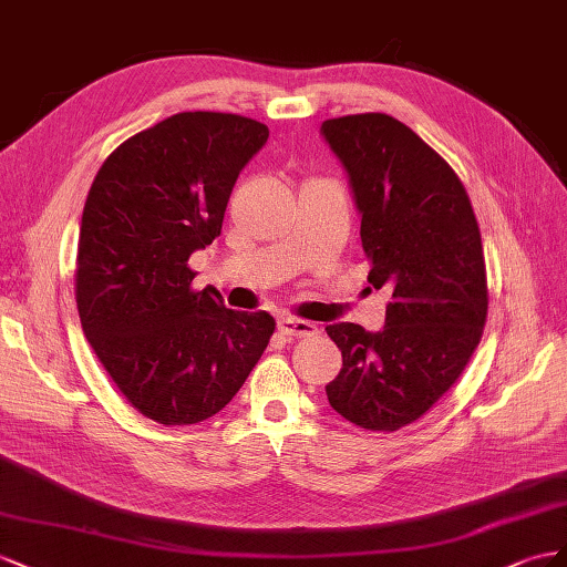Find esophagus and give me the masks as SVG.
Returning <instances> with one entry per match:
<instances>
[{
	"instance_id": "esophagus-1",
	"label": "esophagus",
	"mask_w": 567,
	"mask_h": 567,
	"mask_svg": "<svg viewBox=\"0 0 567 567\" xmlns=\"http://www.w3.org/2000/svg\"><path fill=\"white\" fill-rule=\"evenodd\" d=\"M278 330H280V334H287V337H313V334H318V328L313 326V322L301 320V318H289V316L278 320Z\"/></svg>"
}]
</instances>
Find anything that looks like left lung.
Listing matches in <instances>:
<instances>
[{
	"mask_svg": "<svg viewBox=\"0 0 567 567\" xmlns=\"http://www.w3.org/2000/svg\"><path fill=\"white\" fill-rule=\"evenodd\" d=\"M320 133L349 175L368 282L392 292L380 332L326 328L342 351L326 392L349 423L394 432L451 390L482 339L489 297L477 218L454 168L401 121L355 113Z\"/></svg>",
	"mask_w": 567,
	"mask_h": 567,
	"instance_id": "1",
	"label": "left lung"
}]
</instances>
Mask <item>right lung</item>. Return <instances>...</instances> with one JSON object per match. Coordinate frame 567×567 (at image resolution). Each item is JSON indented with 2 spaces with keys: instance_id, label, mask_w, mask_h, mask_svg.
Listing matches in <instances>:
<instances>
[{
  "instance_id": "add662e5",
  "label": "right lung",
  "mask_w": 567,
  "mask_h": 567,
  "mask_svg": "<svg viewBox=\"0 0 567 567\" xmlns=\"http://www.w3.org/2000/svg\"><path fill=\"white\" fill-rule=\"evenodd\" d=\"M268 127L237 113L185 111L113 150L83 208L75 301L83 332L133 409L194 425L228 406L275 320L192 289L189 256L220 235L239 171Z\"/></svg>"
}]
</instances>
